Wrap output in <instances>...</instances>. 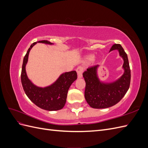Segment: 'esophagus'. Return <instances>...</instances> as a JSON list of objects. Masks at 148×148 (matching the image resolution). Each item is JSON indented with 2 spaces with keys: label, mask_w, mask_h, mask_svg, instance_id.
<instances>
[{
  "label": "esophagus",
  "mask_w": 148,
  "mask_h": 148,
  "mask_svg": "<svg viewBox=\"0 0 148 148\" xmlns=\"http://www.w3.org/2000/svg\"><path fill=\"white\" fill-rule=\"evenodd\" d=\"M83 71V68L82 66H79L78 67H77V74H78V77L79 78H82V73Z\"/></svg>",
  "instance_id": "obj_1"
}]
</instances>
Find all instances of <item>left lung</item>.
<instances>
[{
  "label": "left lung",
  "instance_id": "obj_1",
  "mask_svg": "<svg viewBox=\"0 0 148 148\" xmlns=\"http://www.w3.org/2000/svg\"><path fill=\"white\" fill-rule=\"evenodd\" d=\"M117 49L119 51L124 63L123 68L125 72L117 82L105 84L99 82L96 75L97 65L89 66L83 73L86 82L84 97L88 104L92 108L104 109L115 105L122 99L128 90L131 80V71L130 69L127 54L122 46L115 44L110 51Z\"/></svg>",
  "mask_w": 148,
  "mask_h": 148
}]
</instances>
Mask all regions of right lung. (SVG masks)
Returning <instances> with one entry per match:
<instances>
[{"label": "right lung", "mask_w": 148, "mask_h": 148, "mask_svg": "<svg viewBox=\"0 0 148 148\" xmlns=\"http://www.w3.org/2000/svg\"><path fill=\"white\" fill-rule=\"evenodd\" d=\"M37 42L52 44L47 40H43L31 44L24 57L22 65L21 73L22 86L26 96L35 105L40 108L49 111L60 110L65 104L67 93L70 86L75 80L77 79V73L75 71L66 72L60 75L59 79L50 86L44 88L36 86L28 78L25 66L28 62L31 49Z\"/></svg>", "instance_id": "1"}]
</instances>
